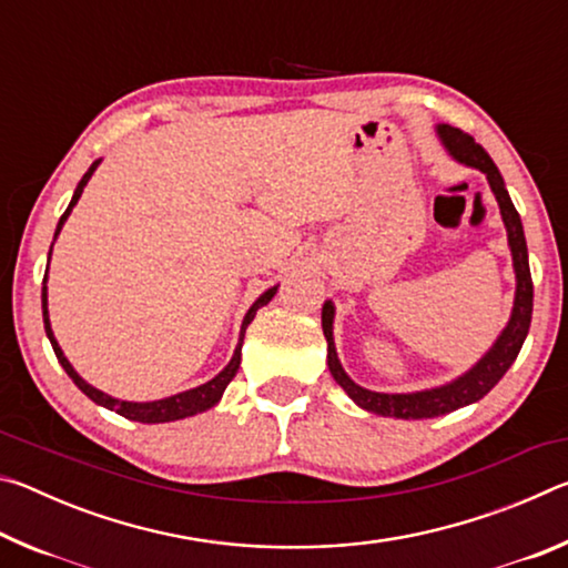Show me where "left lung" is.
Returning <instances> with one entry per match:
<instances>
[{
  "label": "left lung",
  "instance_id": "obj_1",
  "mask_svg": "<svg viewBox=\"0 0 568 568\" xmlns=\"http://www.w3.org/2000/svg\"><path fill=\"white\" fill-rule=\"evenodd\" d=\"M436 134L440 145H444V150L450 155V160H456L458 165L484 172L488 180V187L494 192L498 210H501L508 250H511L514 275H516L514 307H511V315H508V323L504 325V331L496 335L491 348L480 355V358L470 365L466 373H460V376L444 383V386L410 390V393H381V390H368L358 386V383L345 373L338 358V351H335V338H333L335 305L333 301H325L321 321H323V335L325 341H328L331 376L345 393H348V398L355 403V406L368 413H376V416H383V418H403V420L436 418L480 400L498 381L504 378V373L511 368L528 335V325H531L534 283H531V271H528L524 225L511 203V195H508V190L504 185L501 172H498V168L494 165V160L488 158V152L480 148L478 142H474V138H468V134L450 128V124H436Z\"/></svg>",
  "mask_w": 568,
  "mask_h": 568
}]
</instances>
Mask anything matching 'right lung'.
<instances>
[{"label": "right lung", "mask_w": 568, "mask_h": 568, "mask_svg": "<svg viewBox=\"0 0 568 568\" xmlns=\"http://www.w3.org/2000/svg\"><path fill=\"white\" fill-rule=\"evenodd\" d=\"M100 162H102V160H94L92 165H90V170L82 175V180L77 182L70 205H67L64 215L60 217V223H57L54 240H57V235L62 233V227H64V223H67V217H70L72 207H74L77 203H80V197H82V192H84V185H88L90 178L94 175V170L100 168ZM52 245H54V243H52ZM50 257H52V247H50ZM47 273H50V263H47ZM47 273H44V281H42V318H44L47 338H50V343H52V351H54V355H57V361H60V365L67 371V376H70V378L74 381V386L80 388L90 400H94V403H98V406H102V408L120 413V416H124V418L138 420V423H170V420H180V418L197 416V413H205V410H210L213 406H217L220 398H223L225 388H227V383L235 378V373H237V368H240V358H243V341H245L247 325L253 323L255 313L261 311L263 305L271 303L273 297H275V293H277V285L267 287V291H265L261 297H257V301H255L253 305H250V311L245 313V318H243V325H240V338H237L233 358H230V363L225 365L223 371L217 373L215 378H210L207 383H200V386H195V388L175 393V396H168V398H158V400H122V398L110 396V393H104V390H100V388L90 386V383L84 381V378L80 376V373L74 371V365H72L70 361H67V355H64V351L60 348V343H57L54 331H52V323H50V307H47Z\"/></svg>", "instance_id": "right-lung-1"}]
</instances>
